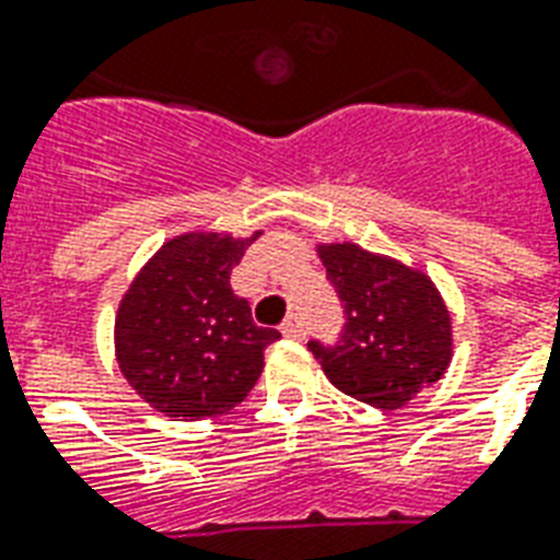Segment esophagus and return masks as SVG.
<instances>
[{"mask_svg": "<svg viewBox=\"0 0 560 560\" xmlns=\"http://www.w3.org/2000/svg\"><path fill=\"white\" fill-rule=\"evenodd\" d=\"M280 330H283V336H289V339H301V336H304V322H301V315H289Z\"/></svg>", "mask_w": 560, "mask_h": 560, "instance_id": "1", "label": "esophagus"}]
</instances>
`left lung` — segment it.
Segmentation results:
<instances>
[{
    "mask_svg": "<svg viewBox=\"0 0 560 560\" xmlns=\"http://www.w3.org/2000/svg\"><path fill=\"white\" fill-rule=\"evenodd\" d=\"M345 306L336 345L310 342L327 381L377 410H398L452 363V315L434 280L354 242L315 245Z\"/></svg>",
    "mask_w": 560,
    "mask_h": 560,
    "instance_id": "obj_1",
    "label": "left lung"
}]
</instances>
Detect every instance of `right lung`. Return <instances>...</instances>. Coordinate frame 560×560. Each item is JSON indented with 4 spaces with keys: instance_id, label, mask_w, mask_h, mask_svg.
Wrapping results in <instances>:
<instances>
[{
    "instance_id": "add662e5",
    "label": "right lung",
    "mask_w": 560,
    "mask_h": 560,
    "mask_svg": "<svg viewBox=\"0 0 560 560\" xmlns=\"http://www.w3.org/2000/svg\"><path fill=\"white\" fill-rule=\"evenodd\" d=\"M262 230L247 238L195 230L167 238L129 283L115 315V357L147 405L197 422L245 401L262 375L277 330L256 327L230 271Z\"/></svg>"
}]
</instances>
